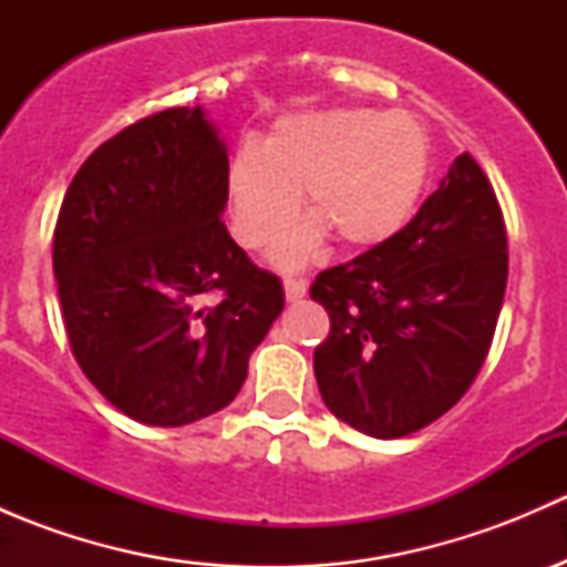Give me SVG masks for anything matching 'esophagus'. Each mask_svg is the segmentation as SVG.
Returning <instances> with one entry per match:
<instances>
[{"label":"esophagus","instance_id":"esophagus-1","mask_svg":"<svg viewBox=\"0 0 567 567\" xmlns=\"http://www.w3.org/2000/svg\"><path fill=\"white\" fill-rule=\"evenodd\" d=\"M285 299L288 301H299L301 296L307 293V282L305 279H293V277H285Z\"/></svg>","mask_w":567,"mask_h":567}]
</instances>
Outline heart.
Returning a JSON list of instances; mask_svg holds the SVG:
<instances>
[{
	"instance_id": "heart-1",
	"label": "heart",
	"mask_w": 567,
	"mask_h": 567,
	"mask_svg": "<svg viewBox=\"0 0 567 567\" xmlns=\"http://www.w3.org/2000/svg\"><path fill=\"white\" fill-rule=\"evenodd\" d=\"M433 167L431 136L416 117L381 109L288 114L262 151L241 145L225 175L230 230L247 249H266L295 224L300 192L317 219L274 249L279 268L318 255L326 230L351 249L392 238L414 214Z\"/></svg>"
}]
</instances>
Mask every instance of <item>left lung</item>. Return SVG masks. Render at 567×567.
Here are the masks:
<instances>
[{
  "instance_id": "8db88e82",
  "label": "left lung",
  "mask_w": 567,
  "mask_h": 567,
  "mask_svg": "<svg viewBox=\"0 0 567 567\" xmlns=\"http://www.w3.org/2000/svg\"><path fill=\"white\" fill-rule=\"evenodd\" d=\"M505 285L502 208L463 153L403 230L312 282L331 320L316 348L323 403L375 439L431 425L477 379Z\"/></svg>"
}]
</instances>
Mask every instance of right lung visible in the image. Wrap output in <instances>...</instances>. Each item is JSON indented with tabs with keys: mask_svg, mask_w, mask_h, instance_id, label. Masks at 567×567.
<instances>
[{
	"mask_svg": "<svg viewBox=\"0 0 567 567\" xmlns=\"http://www.w3.org/2000/svg\"><path fill=\"white\" fill-rule=\"evenodd\" d=\"M227 145L203 106L151 114L68 186L54 277L71 351L114 409L177 427L233 403L285 307L227 233Z\"/></svg>",
	"mask_w": 567,
	"mask_h": 567,
	"instance_id": "1",
	"label": "right lung"
}]
</instances>
